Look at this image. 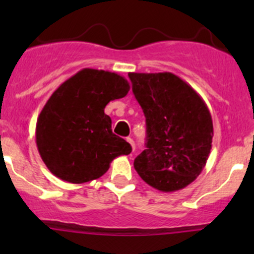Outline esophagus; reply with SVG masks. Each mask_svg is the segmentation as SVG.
Returning a JSON list of instances; mask_svg holds the SVG:
<instances>
[{"label":"esophagus","mask_w":254,"mask_h":254,"mask_svg":"<svg viewBox=\"0 0 254 254\" xmlns=\"http://www.w3.org/2000/svg\"><path fill=\"white\" fill-rule=\"evenodd\" d=\"M127 141L129 142V145H130V150H131V151H134V148H135V145H134V141H132V139H131V137H127Z\"/></svg>","instance_id":"esophagus-1"}]
</instances>
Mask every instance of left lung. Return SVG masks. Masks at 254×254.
<instances>
[{
  "instance_id": "8db88e82",
  "label": "left lung",
  "mask_w": 254,
  "mask_h": 254,
  "mask_svg": "<svg viewBox=\"0 0 254 254\" xmlns=\"http://www.w3.org/2000/svg\"><path fill=\"white\" fill-rule=\"evenodd\" d=\"M146 118V148L135 158L148 186L170 193L186 188L205 167L211 150V114L195 89L171 72H130Z\"/></svg>"
}]
</instances>
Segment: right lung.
<instances>
[{"instance_id": "obj_1", "label": "right lung", "mask_w": 254, "mask_h": 254, "mask_svg": "<svg viewBox=\"0 0 254 254\" xmlns=\"http://www.w3.org/2000/svg\"><path fill=\"white\" fill-rule=\"evenodd\" d=\"M129 89L125 77L96 68H82L55 89L35 127L39 155L54 176L86 183L103 176L114 158L131 152L129 142L113 134L104 113Z\"/></svg>"}]
</instances>
